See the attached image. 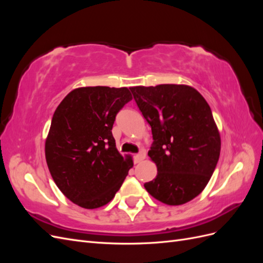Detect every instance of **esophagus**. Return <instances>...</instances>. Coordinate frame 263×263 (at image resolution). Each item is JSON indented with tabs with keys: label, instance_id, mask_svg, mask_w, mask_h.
<instances>
[{
	"label": "esophagus",
	"instance_id": "obj_1",
	"mask_svg": "<svg viewBox=\"0 0 263 263\" xmlns=\"http://www.w3.org/2000/svg\"><path fill=\"white\" fill-rule=\"evenodd\" d=\"M145 158H146V153H145L144 150H141L139 154L135 155V157H134V162H135V163H139V162H141L142 160H144Z\"/></svg>",
	"mask_w": 263,
	"mask_h": 263
}]
</instances>
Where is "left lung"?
Returning <instances> with one entry per match:
<instances>
[{"label":"left lung","mask_w":263,"mask_h":263,"mask_svg":"<svg viewBox=\"0 0 263 263\" xmlns=\"http://www.w3.org/2000/svg\"><path fill=\"white\" fill-rule=\"evenodd\" d=\"M141 114L151 126L148 151L157 177L147 192L166 205L193 200L208 185L220 154V135L208 102L185 84L132 86Z\"/></svg>","instance_id":"8db88e82"}]
</instances>
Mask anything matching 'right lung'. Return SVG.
I'll return each instance as SVG.
<instances>
[{"mask_svg": "<svg viewBox=\"0 0 263 263\" xmlns=\"http://www.w3.org/2000/svg\"><path fill=\"white\" fill-rule=\"evenodd\" d=\"M133 99L127 87L83 86L55 108L45 156L51 177L67 198L93 210L114 198L133 166L112 134L115 116Z\"/></svg>", "mask_w": 263, "mask_h": 263, "instance_id": "right-lung-1", "label": "right lung"}]
</instances>
